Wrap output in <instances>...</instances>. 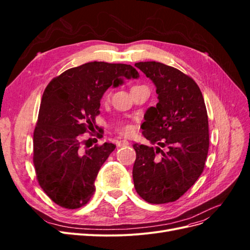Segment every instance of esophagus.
<instances>
[{"mask_svg":"<svg viewBox=\"0 0 250 250\" xmlns=\"http://www.w3.org/2000/svg\"><path fill=\"white\" fill-rule=\"evenodd\" d=\"M128 145H129V142L126 141V140L118 141V146L119 147H124V146H128Z\"/></svg>","mask_w":250,"mask_h":250,"instance_id":"obj_1","label":"esophagus"}]
</instances>
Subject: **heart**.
Returning <instances> with one entry per match:
<instances>
[{"instance_id":"obj_1","label":"heart","mask_w":250,"mask_h":250,"mask_svg":"<svg viewBox=\"0 0 250 250\" xmlns=\"http://www.w3.org/2000/svg\"><path fill=\"white\" fill-rule=\"evenodd\" d=\"M133 87H135V86H133ZM108 98H109V94H107L106 96H105V99H108ZM116 129H117V131H118L119 133L127 135V134H130V133L133 131L134 127H133V125H131V124L120 123V124L117 125Z\"/></svg>"}]
</instances>
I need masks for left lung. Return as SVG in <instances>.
Masks as SVG:
<instances>
[{"mask_svg":"<svg viewBox=\"0 0 250 250\" xmlns=\"http://www.w3.org/2000/svg\"><path fill=\"white\" fill-rule=\"evenodd\" d=\"M134 65L152 80L158 95V103L147 110L142 124L144 137L157 147L133 145L134 188L149 203L173 202L196 183L206 165V103L197 83L175 67L156 62Z\"/></svg>","mask_w":250,"mask_h":250,"instance_id":"8db88e82","label":"left lung"}]
</instances>
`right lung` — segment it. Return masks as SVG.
<instances>
[{
  "label": "right lung",
  "mask_w": 250,
  "mask_h": 250,
  "mask_svg": "<svg viewBox=\"0 0 250 250\" xmlns=\"http://www.w3.org/2000/svg\"><path fill=\"white\" fill-rule=\"evenodd\" d=\"M138 77L130 64L93 62L66 70L44 89L33 133V164L41 188L59 207L79 208L92 198L98 172L116 145L83 149L81 137L93 130L105 90L122 84L123 78Z\"/></svg>",
  "instance_id": "right-lung-1"
}]
</instances>
